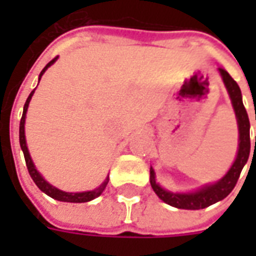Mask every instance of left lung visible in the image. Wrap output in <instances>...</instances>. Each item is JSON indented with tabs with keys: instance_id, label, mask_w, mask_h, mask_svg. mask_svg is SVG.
<instances>
[{
	"instance_id": "obj_1",
	"label": "left lung",
	"mask_w": 256,
	"mask_h": 256,
	"mask_svg": "<svg viewBox=\"0 0 256 256\" xmlns=\"http://www.w3.org/2000/svg\"><path fill=\"white\" fill-rule=\"evenodd\" d=\"M220 76L224 79L228 93L230 96L232 106L234 108V114L237 118V124H238V152H237L236 160L232 164L229 172H226L224 178H220L218 182L212 185H206L203 188L193 193H172L168 192L166 189H163L156 182L155 172L150 167V186L154 189V192L162 198L164 203L170 204L172 207L184 210H202L208 207L211 204L220 202L222 198H225L229 193L236 186L237 180L240 177L242 167L246 166L250 156V150H251V141H250V119H248L247 111L244 108L242 98V90L236 84V80L232 78L229 72L220 68ZM256 146V140H255Z\"/></svg>"
}]
</instances>
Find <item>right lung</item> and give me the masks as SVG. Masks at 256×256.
Here are the masks:
<instances>
[{
  "instance_id": "add662e5",
  "label": "right lung",
  "mask_w": 256,
  "mask_h": 256,
  "mask_svg": "<svg viewBox=\"0 0 256 256\" xmlns=\"http://www.w3.org/2000/svg\"><path fill=\"white\" fill-rule=\"evenodd\" d=\"M58 60V58H54L53 60H50L49 63L45 66V68L42 70L41 74H40V79L44 75V72L46 71L48 68L50 67L54 62ZM34 94V90L31 92L30 96H28V98L26 101L24 108H23V115H22V119H20V128H19V140H20V146H22V150H23V154H24V159H26V166L28 168V172H30L31 178H32V181L36 182V185L38 188L41 189L42 192L46 193L48 196H50L54 200H60V202H67V203H86V202H90V200H93V198H98L102 190L106 189V186L108 185V181H110V178L106 177V181L101 184L98 188H96L94 190H89V192H80V193H68V192H63V190H60V189L54 188L50 184L46 182L40 172H36V166H34V163L31 160V156L28 154V148H27V144H26V137H24V122H26V112H27V108H28V104H30L31 97Z\"/></svg>"
}]
</instances>
